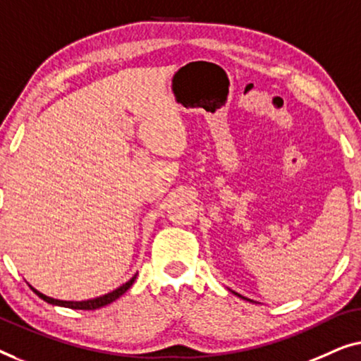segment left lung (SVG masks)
I'll list each match as a JSON object with an SVG mask.
<instances>
[{
	"label": "left lung",
	"instance_id": "8db88e82",
	"mask_svg": "<svg viewBox=\"0 0 361 361\" xmlns=\"http://www.w3.org/2000/svg\"><path fill=\"white\" fill-rule=\"evenodd\" d=\"M238 296H240V294H238ZM242 298V296H240ZM243 299H247V298H243Z\"/></svg>",
	"mask_w": 361,
	"mask_h": 361
}]
</instances>
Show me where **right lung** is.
<instances>
[{
	"mask_svg": "<svg viewBox=\"0 0 361 361\" xmlns=\"http://www.w3.org/2000/svg\"><path fill=\"white\" fill-rule=\"evenodd\" d=\"M135 276H132L128 283L123 284V286H119L118 289H114L113 293H108V294H104V296L96 298V299H90V301H59V299L45 296V294L39 293L37 289H34V288H32V291L37 294L40 299H44L45 302L55 304V306H63V307H70V309H81V311H93V309L103 307V306H106V304H111L113 301H116L118 298L123 296V294L132 286V283L135 281Z\"/></svg>",
	"mask_w": 361,
	"mask_h": 361,
	"instance_id": "right-lung-1",
	"label": "right lung"
}]
</instances>
